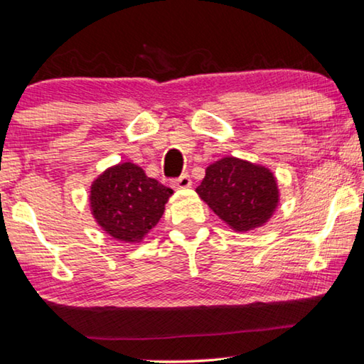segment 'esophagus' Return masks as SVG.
Instances as JSON below:
<instances>
[{"mask_svg":"<svg viewBox=\"0 0 364 364\" xmlns=\"http://www.w3.org/2000/svg\"><path fill=\"white\" fill-rule=\"evenodd\" d=\"M192 186V181H190V176L188 174H182L178 178H176L174 182H172V187L176 190H182V188H188Z\"/></svg>","mask_w":364,"mask_h":364,"instance_id":"34e87169","label":"esophagus"}]
</instances>
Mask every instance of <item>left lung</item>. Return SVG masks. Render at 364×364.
<instances>
[{
  "mask_svg": "<svg viewBox=\"0 0 364 364\" xmlns=\"http://www.w3.org/2000/svg\"><path fill=\"white\" fill-rule=\"evenodd\" d=\"M195 192L236 232L264 226L279 203L277 177L267 166L225 156L210 164Z\"/></svg>",
  "mask_w": 364,
  "mask_h": 364,
  "instance_id": "obj_1",
  "label": "left lung"
}]
</instances>
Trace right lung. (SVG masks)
<instances>
[{
  "label": "right lung",
  "mask_w": 364,
  "mask_h": 364,
  "mask_svg": "<svg viewBox=\"0 0 364 364\" xmlns=\"http://www.w3.org/2000/svg\"><path fill=\"white\" fill-rule=\"evenodd\" d=\"M172 193L139 166L122 163L94 178L89 205L94 220L110 237L138 244L158 225Z\"/></svg>",
  "instance_id": "right-lung-1"
}]
</instances>
